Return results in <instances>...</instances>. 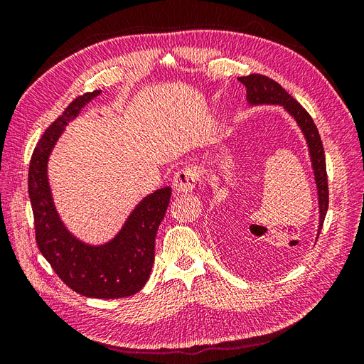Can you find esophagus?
<instances>
[{"label": "esophagus", "mask_w": 364, "mask_h": 364, "mask_svg": "<svg viewBox=\"0 0 364 364\" xmlns=\"http://www.w3.org/2000/svg\"><path fill=\"white\" fill-rule=\"evenodd\" d=\"M197 171L194 168H182L174 174L173 188L176 193H188L196 188Z\"/></svg>", "instance_id": "esophagus-1"}]
</instances>
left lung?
<instances>
[{
  "label": "left lung",
  "instance_id": "1",
  "mask_svg": "<svg viewBox=\"0 0 364 364\" xmlns=\"http://www.w3.org/2000/svg\"><path fill=\"white\" fill-rule=\"evenodd\" d=\"M238 80L246 86V97L250 105H281L284 106L302 129L304 135L310 149L311 164L314 170V178L317 185L318 194V208H321V222H318V234H321L323 220L328 211V176H326V162H325V151L321 135L314 124L313 118L310 117L305 109L297 103L294 98L284 90V87L274 82L273 79L262 74H249L245 77H238Z\"/></svg>",
  "mask_w": 364,
  "mask_h": 364
}]
</instances>
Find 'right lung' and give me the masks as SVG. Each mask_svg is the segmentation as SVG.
Masks as SVG:
<instances>
[{
  "label": "right lung",
  "instance_id": "add662e5",
  "mask_svg": "<svg viewBox=\"0 0 364 364\" xmlns=\"http://www.w3.org/2000/svg\"><path fill=\"white\" fill-rule=\"evenodd\" d=\"M98 94L100 91L75 97L43 132L30 161L28 196L38 247L58 277L82 296L118 299L138 293L150 277L155 238L170 203L171 188L165 186L147 196L129 215L118 235L103 246H87L63 226L51 199L47 161L63 127Z\"/></svg>",
  "mask_w": 364,
  "mask_h": 364
}]
</instances>
